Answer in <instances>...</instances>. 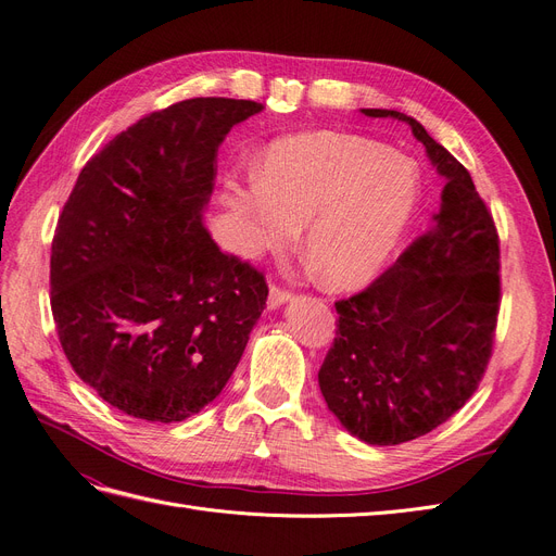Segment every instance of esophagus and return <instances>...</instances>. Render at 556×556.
Instances as JSON below:
<instances>
[{"mask_svg": "<svg viewBox=\"0 0 556 556\" xmlns=\"http://www.w3.org/2000/svg\"><path fill=\"white\" fill-rule=\"evenodd\" d=\"M291 300V293L277 289V286H270V295H267V309H279L281 304H286Z\"/></svg>", "mask_w": 556, "mask_h": 556, "instance_id": "obj_1", "label": "esophagus"}]
</instances>
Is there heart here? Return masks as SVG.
Instances as JSON below:
<instances>
[{"instance_id":"1","label":"heart","mask_w":556,"mask_h":556,"mask_svg":"<svg viewBox=\"0 0 556 556\" xmlns=\"http://www.w3.org/2000/svg\"><path fill=\"white\" fill-rule=\"evenodd\" d=\"M219 201L244 256L279 252L302 226V250L334 291H353L394 258L421 203L413 157L348 132L275 141L250 178H224Z\"/></svg>"}]
</instances>
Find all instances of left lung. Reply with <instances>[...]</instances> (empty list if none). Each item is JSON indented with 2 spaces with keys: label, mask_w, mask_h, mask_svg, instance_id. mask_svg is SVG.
<instances>
[{
  "label": "left lung",
  "mask_w": 556,
  "mask_h": 556,
  "mask_svg": "<svg viewBox=\"0 0 556 556\" xmlns=\"http://www.w3.org/2000/svg\"><path fill=\"white\" fill-rule=\"evenodd\" d=\"M413 128L444 178L433 229L351 300L318 384L327 409L374 446L417 440L467 403L485 371L500 312V238L475 180L421 123L362 110Z\"/></svg>",
  "instance_id": "obj_1"
}]
</instances>
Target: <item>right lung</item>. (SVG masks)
I'll use <instances>...</instances> for the list:
<instances>
[{"mask_svg":"<svg viewBox=\"0 0 556 556\" xmlns=\"http://www.w3.org/2000/svg\"><path fill=\"white\" fill-rule=\"evenodd\" d=\"M261 102L192 98L116 135L59 215L50 302L73 371L123 415L174 424L213 403L267 300L203 224L219 143Z\"/></svg>","mask_w":556,"mask_h":556,"instance_id":"add662e5","label":"right lung"}]
</instances>
